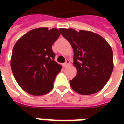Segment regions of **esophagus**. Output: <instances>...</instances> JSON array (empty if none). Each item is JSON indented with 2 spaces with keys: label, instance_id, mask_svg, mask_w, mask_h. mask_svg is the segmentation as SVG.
Here are the masks:
<instances>
[{
  "label": "esophagus",
  "instance_id": "esophagus-1",
  "mask_svg": "<svg viewBox=\"0 0 124 124\" xmlns=\"http://www.w3.org/2000/svg\"><path fill=\"white\" fill-rule=\"evenodd\" d=\"M68 62H70L69 59H65V63H68Z\"/></svg>",
  "mask_w": 124,
  "mask_h": 124
}]
</instances>
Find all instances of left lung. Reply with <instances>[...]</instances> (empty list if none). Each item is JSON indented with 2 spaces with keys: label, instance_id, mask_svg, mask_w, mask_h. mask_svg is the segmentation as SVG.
<instances>
[{
  "label": "left lung",
  "instance_id": "obj_1",
  "mask_svg": "<svg viewBox=\"0 0 124 124\" xmlns=\"http://www.w3.org/2000/svg\"><path fill=\"white\" fill-rule=\"evenodd\" d=\"M61 29L40 27L22 36L12 50L10 65L19 86L34 96L46 94L52 90L62 66L54 61L52 46Z\"/></svg>",
  "mask_w": 124,
  "mask_h": 124
}]
</instances>
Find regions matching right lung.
<instances>
[{
    "label": "right lung",
    "instance_id": "1",
    "mask_svg": "<svg viewBox=\"0 0 124 124\" xmlns=\"http://www.w3.org/2000/svg\"><path fill=\"white\" fill-rule=\"evenodd\" d=\"M74 51L73 64L77 75L70 81L76 93L89 95L101 90L113 70L111 47L102 36L89 31L66 30L62 34Z\"/></svg>",
    "mask_w": 124,
    "mask_h": 124
}]
</instances>
